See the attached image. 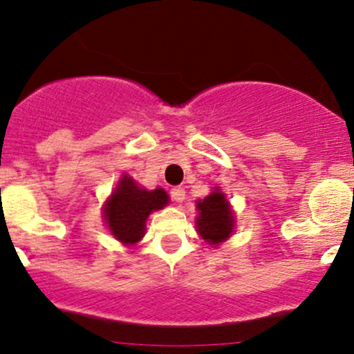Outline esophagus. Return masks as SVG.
<instances>
[{"label":"esophagus","instance_id":"1","mask_svg":"<svg viewBox=\"0 0 354 354\" xmlns=\"http://www.w3.org/2000/svg\"><path fill=\"white\" fill-rule=\"evenodd\" d=\"M171 199L173 201H176V203H183L185 201V196H186V191H185V188H180V186H176V188H173L171 189Z\"/></svg>","mask_w":354,"mask_h":354}]
</instances>
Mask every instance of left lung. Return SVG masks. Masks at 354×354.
I'll list each match as a JSON object with an SVG mask.
<instances>
[{"label":"left lung","instance_id":"8db88e82","mask_svg":"<svg viewBox=\"0 0 354 354\" xmlns=\"http://www.w3.org/2000/svg\"><path fill=\"white\" fill-rule=\"evenodd\" d=\"M196 231L207 244L216 247L231 237L236 219L223 191L216 188L209 196L196 201Z\"/></svg>","mask_w":354,"mask_h":354}]
</instances>
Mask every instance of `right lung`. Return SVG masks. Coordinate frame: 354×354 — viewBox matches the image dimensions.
<instances>
[{
  "instance_id": "add662e5",
  "label": "right lung",
  "mask_w": 354,
  "mask_h": 354,
  "mask_svg": "<svg viewBox=\"0 0 354 354\" xmlns=\"http://www.w3.org/2000/svg\"><path fill=\"white\" fill-rule=\"evenodd\" d=\"M169 198L163 188L148 191L129 174H123L117 188L104 204V219L115 239L133 245L145 236V225L153 211L163 209Z\"/></svg>"
}]
</instances>
